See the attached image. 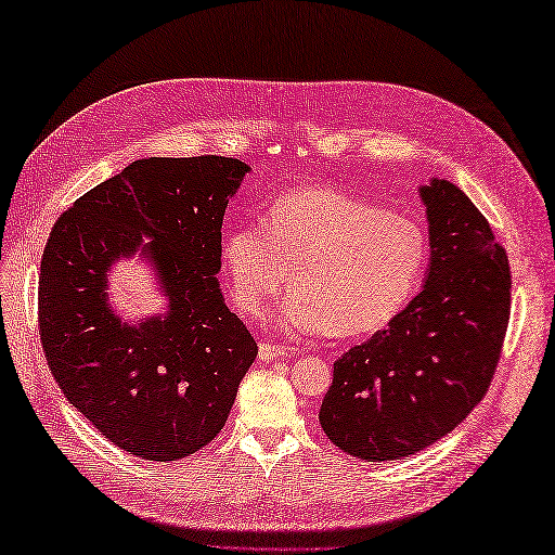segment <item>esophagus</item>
I'll list each match as a JSON object with an SVG mask.
<instances>
[{"label": "esophagus", "mask_w": 555, "mask_h": 555, "mask_svg": "<svg viewBox=\"0 0 555 555\" xmlns=\"http://www.w3.org/2000/svg\"><path fill=\"white\" fill-rule=\"evenodd\" d=\"M287 354V347L282 345H271V343H261L259 345V359L261 361H271V359H280Z\"/></svg>", "instance_id": "esophagus-1"}]
</instances>
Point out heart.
Masks as SVG:
<instances>
[{
    "label": "heart",
    "mask_w": 555,
    "mask_h": 555,
    "mask_svg": "<svg viewBox=\"0 0 555 555\" xmlns=\"http://www.w3.org/2000/svg\"><path fill=\"white\" fill-rule=\"evenodd\" d=\"M222 268L236 308L259 319L271 300L294 289L275 312L298 338L331 331L367 335L405 308L422 282L428 243L414 220L331 188L282 194L263 224L227 231Z\"/></svg>",
    "instance_id": "1"
}]
</instances>
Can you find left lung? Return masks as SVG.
I'll use <instances>...</instances> for the list:
<instances>
[{
  "mask_svg": "<svg viewBox=\"0 0 555 555\" xmlns=\"http://www.w3.org/2000/svg\"><path fill=\"white\" fill-rule=\"evenodd\" d=\"M430 259L424 287L386 331L333 363L319 410L326 438L361 461H398L438 442L483 398L509 322V261L456 184L418 188Z\"/></svg>",
  "mask_w": 555,
  "mask_h": 555,
  "instance_id": "1",
  "label": "left lung"
}]
</instances>
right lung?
<instances>
[{
    "label": "right lung",
    "instance_id": "add662e5",
    "mask_svg": "<svg viewBox=\"0 0 555 555\" xmlns=\"http://www.w3.org/2000/svg\"><path fill=\"white\" fill-rule=\"evenodd\" d=\"M249 166L233 157H145L96 184L50 231L39 333L66 400L113 444L176 461L227 424L257 343L224 304L222 220ZM139 256L167 296L129 323L109 306V271Z\"/></svg>",
    "mask_w": 555,
    "mask_h": 555
}]
</instances>
